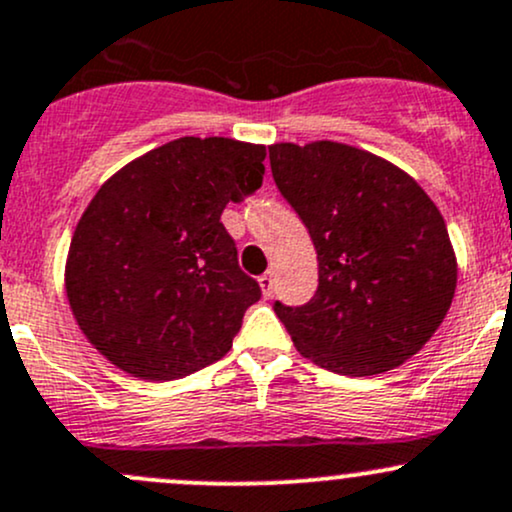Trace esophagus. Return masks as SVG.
Listing matches in <instances>:
<instances>
[{"label": "esophagus", "mask_w": 512, "mask_h": 512, "mask_svg": "<svg viewBox=\"0 0 512 512\" xmlns=\"http://www.w3.org/2000/svg\"><path fill=\"white\" fill-rule=\"evenodd\" d=\"M257 282H260V286H262V294L272 296V291H274V272H272V269L262 274V277L257 279Z\"/></svg>", "instance_id": "1"}]
</instances>
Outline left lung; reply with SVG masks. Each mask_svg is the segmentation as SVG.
I'll use <instances>...</instances> for the list:
<instances>
[{
	"instance_id": "obj_1",
	"label": "left lung",
	"mask_w": 512,
	"mask_h": 512,
	"mask_svg": "<svg viewBox=\"0 0 512 512\" xmlns=\"http://www.w3.org/2000/svg\"><path fill=\"white\" fill-rule=\"evenodd\" d=\"M269 165L318 252L311 301H274L296 350L347 376L413 357L457 286L445 218L430 196L391 162L330 140L272 145Z\"/></svg>"
}]
</instances>
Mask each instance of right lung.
Returning <instances> with one entry per match:
<instances>
[{
    "label": "right lung",
    "instance_id": "obj_1",
    "mask_svg": "<svg viewBox=\"0 0 512 512\" xmlns=\"http://www.w3.org/2000/svg\"><path fill=\"white\" fill-rule=\"evenodd\" d=\"M265 148L177 138L116 172L82 213L65 286L89 342L140 379L209 367L233 345L257 279L221 223L262 187Z\"/></svg>",
    "mask_w": 512,
    "mask_h": 512
}]
</instances>
